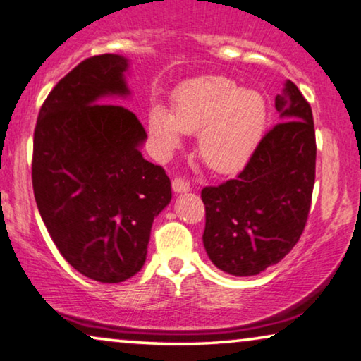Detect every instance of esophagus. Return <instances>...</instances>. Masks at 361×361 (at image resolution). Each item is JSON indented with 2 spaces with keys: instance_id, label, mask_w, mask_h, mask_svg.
I'll use <instances>...</instances> for the list:
<instances>
[{
  "instance_id": "34e87169",
  "label": "esophagus",
  "mask_w": 361,
  "mask_h": 361,
  "mask_svg": "<svg viewBox=\"0 0 361 361\" xmlns=\"http://www.w3.org/2000/svg\"><path fill=\"white\" fill-rule=\"evenodd\" d=\"M171 188H173L175 192H186L190 190V183L185 178H181V176H175V178L171 180Z\"/></svg>"
}]
</instances>
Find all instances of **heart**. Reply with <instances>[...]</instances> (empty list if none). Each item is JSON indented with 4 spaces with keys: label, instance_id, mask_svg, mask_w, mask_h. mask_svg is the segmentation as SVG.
<instances>
[{
    "label": "heart",
    "instance_id": "obj_1",
    "mask_svg": "<svg viewBox=\"0 0 361 361\" xmlns=\"http://www.w3.org/2000/svg\"><path fill=\"white\" fill-rule=\"evenodd\" d=\"M267 119L262 93L240 90L226 77H201L176 90L171 113L161 106L149 111V130L164 155L180 145L181 132H200L202 161L216 171H233L250 160Z\"/></svg>",
    "mask_w": 361,
    "mask_h": 361
}]
</instances>
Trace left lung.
Returning <instances> with one entry per match:
<instances>
[{
  "mask_svg": "<svg viewBox=\"0 0 361 361\" xmlns=\"http://www.w3.org/2000/svg\"><path fill=\"white\" fill-rule=\"evenodd\" d=\"M275 108L281 121L262 137L237 178L201 191L202 243L229 275H258L286 257L311 211L317 150L311 104L286 81Z\"/></svg>",
  "mask_w": 361,
  "mask_h": 361,
  "instance_id": "1",
  "label": "left lung"
}]
</instances>
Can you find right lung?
<instances>
[{
	"label": "right lung",
	"mask_w": 361,
	"mask_h": 361,
	"mask_svg": "<svg viewBox=\"0 0 361 361\" xmlns=\"http://www.w3.org/2000/svg\"><path fill=\"white\" fill-rule=\"evenodd\" d=\"M121 55H94L54 86L34 129L32 188L62 257L81 275L119 283L144 267L154 217L171 200L170 178L147 161L144 126L124 106Z\"/></svg>",
	"instance_id": "right-lung-1"
}]
</instances>
